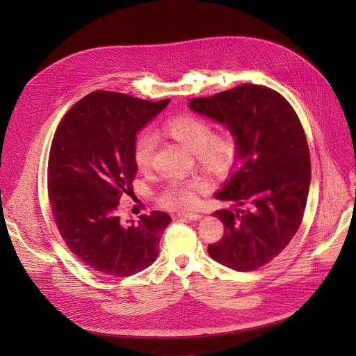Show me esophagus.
<instances>
[{
  "label": "esophagus",
  "mask_w": 356,
  "mask_h": 356,
  "mask_svg": "<svg viewBox=\"0 0 356 356\" xmlns=\"http://www.w3.org/2000/svg\"><path fill=\"white\" fill-rule=\"evenodd\" d=\"M177 217H179V218H187V220L195 221V220H200V218H201V214H198V213H179Z\"/></svg>",
  "instance_id": "esophagus-1"
}]
</instances>
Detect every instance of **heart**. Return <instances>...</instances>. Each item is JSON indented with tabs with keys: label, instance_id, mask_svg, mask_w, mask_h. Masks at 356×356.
Instances as JSON below:
<instances>
[{
	"label": "heart",
	"instance_id": "b5f03b06",
	"mask_svg": "<svg viewBox=\"0 0 356 356\" xmlns=\"http://www.w3.org/2000/svg\"><path fill=\"white\" fill-rule=\"evenodd\" d=\"M162 131L195 155L197 161L209 170H222L234 161L236 146L228 135H211V125L197 115H177L163 122ZM155 149V138L140 132L134 143V162L139 170L149 169ZM204 187L198 179H172L163 188L159 200L168 209L193 206L197 191Z\"/></svg>",
	"mask_w": 356,
	"mask_h": 356
}]
</instances>
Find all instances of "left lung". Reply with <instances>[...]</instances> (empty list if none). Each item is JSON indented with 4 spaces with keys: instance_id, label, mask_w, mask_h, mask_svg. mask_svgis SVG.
Wrapping results in <instances>:
<instances>
[{
    "instance_id": "1",
    "label": "left lung",
    "mask_w": 356,
    "mask_h": 356,
    "mask_svg": "<svg viewBox=\"0 0 356 356\" xmlns=\"http://www.w3.org/2000/svg\"><path fill=\"white\" fill-rule=\"evenodd\" d=\"M188 108L227 127L236 146L232 173L214 194L234 209L216 213L224 236L209 245L210 257L238 272L258 269L301 224L312 181L306 134L287 99L264 86L193 98Z\"/></svg>"
}]
</instances>
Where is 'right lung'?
Returning <instances> with one entry per match:
<instances>
[{"label":"right lung","instance_id":"1","mask_svg":"<svg viewBox=\"0 0 356 356\" xmlns=\"http://www.w3.org/2000/svg\"><path fill=\"white\" fill-rule=\"evenodd\" d=\"M169 103L94 91L70 108L54 136L47 190L55 222L69 249L99 273L131 276L159 255L172 218L152 211L124 222L117 210L136 176V135Z\"/></svg>","mask_w":356,"mask_h":356}]
</instances>
